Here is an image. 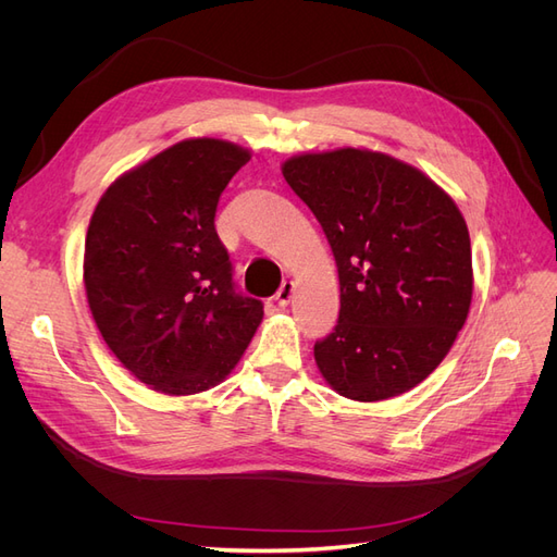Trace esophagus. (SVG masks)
<instances>
[{
  "mask_svg": "<svg viewBox=\"0 0 557 557\" xmlns=\"http://www.w3.org/2000/svg\"><path fill=\"white\" fill-rule=\"evenodd\" d=\"M293 295H295V281H283V285L278 288V293H276L278 307H288Z\"/></svg>",
  "mask_w": 557,
  "mask_h": 557,
  "instance_id": "obj_1",
  "label": "esophagus"
}]
</instances>
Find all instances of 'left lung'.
Returning a JSON list of instances; mask_svg holds the SVG:
<instances>
[{"label":"left lung","instance_id":"8db88e82","mask_svg":"<svg viewBox=\"0 0 557 557\" xmlns=\"http://www.w3.org/2000/svg\"><path fill=\"white\" fill-rule=\"evenodd\" d=\"M339 272V320L313 356L336 393L381 401L411 391L462 330L474 274L467 223L416 166L367 148L283 162Z\"/></svg>","mask_w":557,"mask_h":557}]
</instances>
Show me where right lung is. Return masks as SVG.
<instances>
[{"instance_id": "1", "label": "right lung", "mask_w": 557, "mask_h": 557, "mask_svg": "<svg viewBox=\"0 0 557 557\" xmlns=\"http://www.w3.org/2000/svg\"><path fill=\"white\" fill-rule=\"evenodd\" d=\"M250 160L223 139H185L115 178L90 218L83 283L113 356L164 395L221 383L262 323L234 290L218 199Z\"/></svg>"}]
</instances>
